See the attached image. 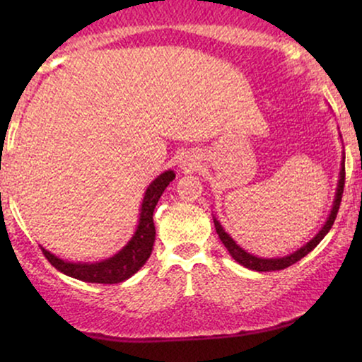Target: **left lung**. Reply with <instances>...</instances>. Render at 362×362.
Instances as JSON below:
<instances>
[{
    "label": "left lung",
    "mask_w": 362,
    "mask_h": 362,
    "mask_svg": "<svg viewBox=\"0 0 362 362\" xmlns=\"http://www.w3.org/2000/svg\"><path fill=\"white\" fill-rule=\"evenodd\" d=\"M344 156H343V163H341V171H339V181H338V189H336V196H334V202H333V209L329 212V217L326 219L325 226L321 227V230L316 234L313 239L310 242H306L303 247H300L298 250L293 252V254L290 255H285V257H279V259H262V257H255L249 254V252H245L242 249L240 245L235 244V240L232 239V237L227 234V232L222 229L221 222L216 219L214 217V226H216V232L217 235H219V239L222 244L227 250H229V254L232 255V259L235 262H239L240 265H244L245 269H250V270H255V272H274V270H284L286 267L296 264V262L303 259L305 255H308L311 250L315 249L316 245L320 244L321 240L325 239V235L328 234L331 227L334 224V219L336 216H338V209H339V204H341V197H343V189H344Z\"/></svg>",
    "instance_id": "1"
}]
</instances>
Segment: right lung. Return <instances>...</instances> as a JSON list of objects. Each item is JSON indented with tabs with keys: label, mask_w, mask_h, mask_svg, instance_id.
Masks as SVG:
<instances>
[{
	"label": "right lung",
	"mask_w": 362,
	"mask_h": 362,
	"mask_svg": "<svg viewBox=\"0 0 362 362\" xmlns=\"http://www.w3.org/2000/svg\"><path fill=\"white\" fill-rule=\"evenodd\" d=\"M175 171H165L148 186L141 202L140 221H138L135 234L128 240V244L110 259L95 262V264H81V262L72 264V262L59 259V257L41 247L44 257L59 272L72 276V279L88 281V284H120V281L130 279L150 259L156 235L153 211H155L163 191L175 180Z\"/></svg>",
	"instance_id": "1"
}]
</instances>
